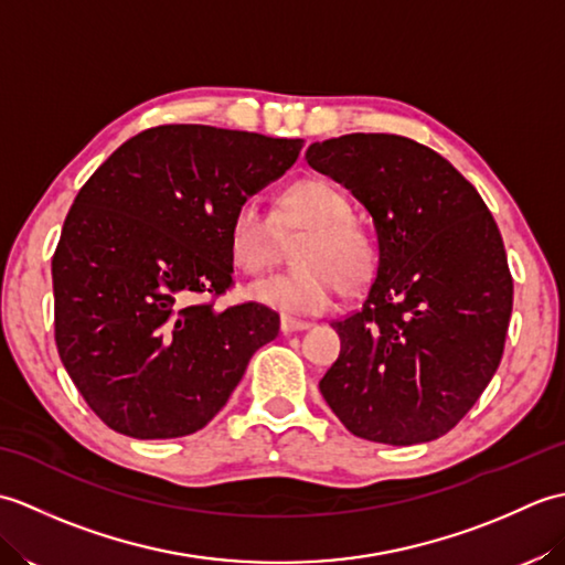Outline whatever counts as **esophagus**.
<instances>
[{
    "label": "esophagus",
    "instance_id": "obj_1",
    "mask_svg": "<svg viewBox=\"0 0 565 565\" xmlns=\"http://www.w3.org/2000/svg\"><path fill=\"white\" fill-rule=\"evenodd\" d=\"M310 328V322L306 320H294V318H281V332L291 334V332H303Z\"/></svg>",
    "mask_w": 565,
    "mask_h": 565
}]
</instances>
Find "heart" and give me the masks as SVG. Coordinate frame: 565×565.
Returning <instances> with one entry per match:
<instances>
[{"instance_id": "b5f03b06", "label": "heart", "mask_w": 565, "mask_h": 565, "mask_svg": "<svg viewBox=\"0 0 565 565\" xmlns=\"http://www.w3.org/2000/svg\"><path fill=\"white\" fill-rule=\"evenodd\" d=\"M352 206L340 189L303 179L281 194L274 215L257 201H243L227 223V252L247 274L269 269L279 255L281 233L308 231L298 247L301 269L271 274L247 286V298L284 316L326 313L347 289L362 286L374 269V243L350 218Z\"/></svg>"}]
</instances>
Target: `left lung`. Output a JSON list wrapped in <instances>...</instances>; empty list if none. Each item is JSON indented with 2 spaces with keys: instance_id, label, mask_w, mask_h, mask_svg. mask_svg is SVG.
<instances>
[{
  "instance_id": "1",
  "label": "left lung",
  "mask_w": 565,
  "mask_h": 565,
  "mask_svg": "<svg viewBox=\"0 0 565 565\" xmlns=\"http://www.w3.org/2000/svg\"><path fill=\"white\" fill-rule=\"evenodd\" d=\"M306 160L374 221L376 279L334 320L320 393L352 435L411 447L459 423L493 379L512 313L505 245L481 194L427 146L391 134L313 142Z\"/></svg>"
}]
</instances>
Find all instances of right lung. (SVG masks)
<instances>
[{
  "label": "right lung",
  "mask_w": 565,
  "mask_h": 565,
  "mask_svg": "<svg viewBox=\"0 0 565 565\" xmlns=\"http://www.w3.org/2000/svg\"><path fill=\"white\" fill-rule=\"evenodd\" d=\"M303 140L179 124L126 140L79 189L53 257L55 342L102 423L136 439L206 427L279 316L189 303L233 284L227 223Z\"/></svg>",
  "instance_id": "1"
}]
</instances>
